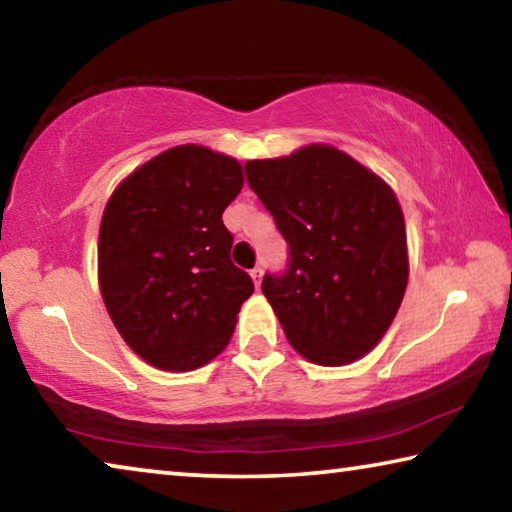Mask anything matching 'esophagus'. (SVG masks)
Masks as SVG:
<instances>
[{"mask_svg": "<svg viewBox=\"0 0 512 512\" xmlns=\"http://www.w3.org/2000/svg\"><path fill=\"white\" fill-rule=\"evenodd\" d=\"M250 275H253V282H255V287H259V284H262V275H264V268L262 266H255L253 271H250Z\"/></svg>", "mask_w": 512, "mask_h": 512, "instance_id": "34e87169", "label": "esophagus"}]
</instances>
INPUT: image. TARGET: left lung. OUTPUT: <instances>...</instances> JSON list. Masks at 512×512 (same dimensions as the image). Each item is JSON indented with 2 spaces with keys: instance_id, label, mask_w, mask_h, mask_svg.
I'll use <instances>...</instances> for the list:
<instances>
[{
  "instance_id": "1",
  "label": "left lung",
  "mask_w": 512,
  "mask_h": 512,
  "mask_svg": "<svg viewBox=\"0 0 512 512\" xmlns=\"http://www.w3.org/2000/svg\"><path fill=\"white\" fill-rule=\"evenodd\" d=\"M244 167L289 246L287 268L262 280L289 343L318 366L363 357L393 323L409 280L391 187L325 144Z\"/></svg>"
}]
</instances>
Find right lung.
Returning <instances> with one entry per match:
<instances>
[{
    "label": "right lung",
    "instance_id": "1",
    "mask_svg": "<svg viewBox=\"0 0 512 512\" xmlns=\"http://www.w3.org/2000/svg\"><path fill=\"white\" fill-rule=\"evenodd\" d=\"M241 164L205 146L169 149L133 171L103 210L99 284L112 323L151 366L187 372L214 359L255 291L230 259L221 214Z\"/></svg>",
    "mask_w": 512,
    "mask_h": 512
}]
</instances>
